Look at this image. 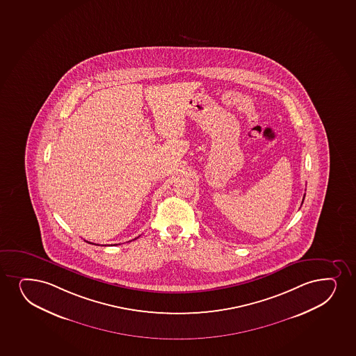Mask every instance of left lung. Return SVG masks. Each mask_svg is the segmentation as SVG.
Segmentation results:
<instances>
[{"label": "left lung", "instance_id": "1", "mask_svg": "<svg viewBox=\"0 0 356 356\" xmlns=\"http://www.w3.org/2000/svg\"><path fill=\"white\" fill-rule=\"evenodd\" d=\"M304 197H305V195H304Z\"/></svg>", "mask_w": 356, "mask_h": 356}]
</instances>
